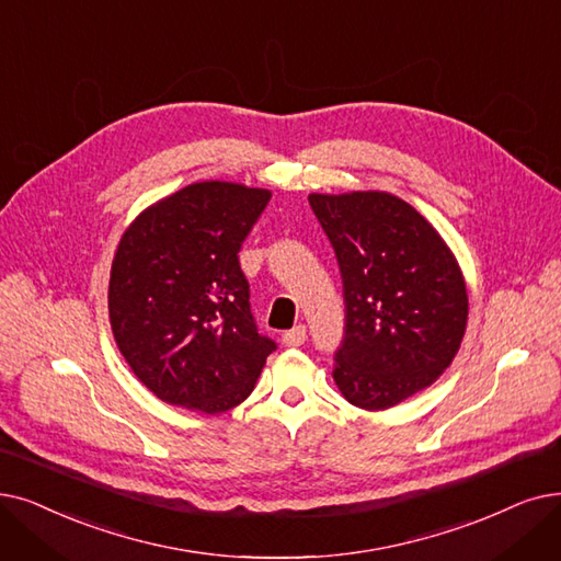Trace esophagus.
<instances>
[{
    "label": "esophagus",
    "mask_w": 561,
    "mask_h": 561,
    "mask_svg": "<svg viewBox=\"0 0 561 561\" xmlns=\"http://www.w3.org/2000/svg\"><path fill=\"white\" fill-rule=\"evenodd\" d=\"M282 341H284V346H302L305 341H307V328L305 325H296L294 330H288V332H284V336H282Z\"/></svg>",
    "instance_id": "34e87169"
}]
</instances>
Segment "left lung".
<instances>
[{
    "label": "left lung",
    "instance_id": "8db88e82",
    "mask_svg": "<svg viewBox=\"0 0 561 561\" xmlns=\"http://www.w3.org/2000/svg\"><path fill=\"white\" fill-rule=\"evenodd\" d=\"M344 284L332 378L344 399L387 410L440 378L468 325L460 267L424 217L389 192L309 194Z\"/></svg>",
    "mask_w": 561,
    "mask_h": 561
}]
</instances>
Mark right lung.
Returning <instances> with one entry per match:
<instances>
[{
    "label": "right lung",
    "mask_w": 561,
    "mask_h": 561,
    "mask_svg": "<svg viewBox=\"0 0 561 561\" xmlns=\"http://www.w3.org/2000/svg\"><path fill=\"white\" fill-rule=\"evenodd\" d=\"M271 190L192 183L121 236L110 323L121 355L172 405L217 415L245 401L277 346L259 332L238 252Z\"/></svg>",
    "instance_id": "1"
}]
</instances>
